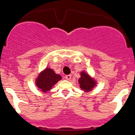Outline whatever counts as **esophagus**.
Instances as JSON below:
<instances>
[{
    "label": "esophagus",
    "mask_w": 135,
    "mask_h": 135,
    "mask_svg": "<svg viewBox=\"0 0 135 135\" xmlns=\"http://www.w3.org/2000/svg\"><path fill=\"white\" fill-rule=\"evenodd\" d=\"M65 78H66V80H70V78H71V75H70V74H68V75H66Z\"/></svg>",
    "instance_id": "34e87169"
}]
</instances>
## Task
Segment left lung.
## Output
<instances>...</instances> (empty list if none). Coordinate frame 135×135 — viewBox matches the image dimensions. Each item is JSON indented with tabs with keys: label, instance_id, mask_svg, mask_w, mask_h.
<instances>
[{
	"label": "left lung",
	"instance_id": "1",
	"mask_svg": "<svg viewBox=\"0 0 135 135\" xmlns=\"http://www.w3.org/2000/svg\"><path fill=\"white\" fill-rule=\"evenodd\" d=\"M80 75L81 77L78 80L80 88L85 91H89L92 90L93 88L96 84L95 81L85 72H82Z\"/></svg>",
	"mask_w": 135,
	"mask_h": 135
}]
</instances>
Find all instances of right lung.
Here are the masks:
<instances>
[{
	"mask_svg": "<svg viewBox=\"0 0 135 135\" xmlns=\"http://www.w3.org/2000/svg\"><path fill=\"white\" fill-rule=\"evenodd\" d=\"M61 80V76L55 74L52 69L46 68L43 70L36 79V86L44 92L49 91L56 83Z\"/></svg>",
	"mask_w": 135,
	"mask_h": 135,
	"instance_id": "right-lung-1",
	"label": "right lung"
}]
</instances>
